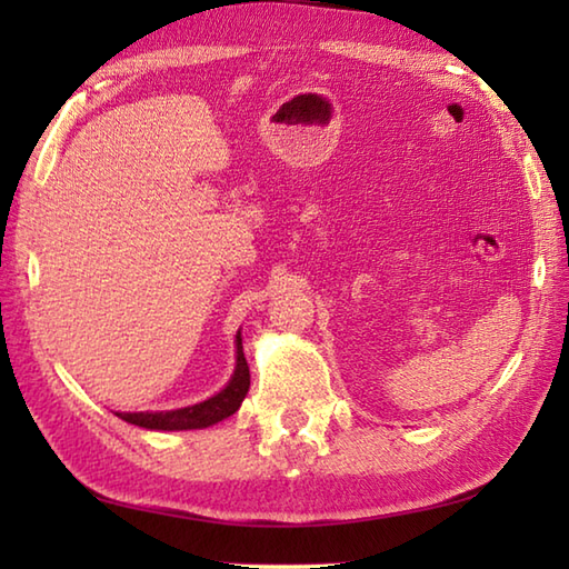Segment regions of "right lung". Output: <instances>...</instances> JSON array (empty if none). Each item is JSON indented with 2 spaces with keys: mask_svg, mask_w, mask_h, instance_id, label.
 Instances as JSON below:
<instances>
[{
  "mask_svg": "<svg viewBox=\"0 0 569 569\" xmlns=\"http://www.w3.org/2000/svg\"><path fill=\"white\" fill-rule=\"evenodd\" d=\"M249 365L244 359V349H241V337L237 335V369L234 377L224 389L190 408H178V410H166V413H117L122 420L131 422V426L149 428V430H196V428H208L237 413V408L244 401L249 391Z\"/></svg>",
  "mask_w": 569,
  "mask_h": 569,
  "instance_id": "right-lung-1",
  "label": "right lung"
}]
</instances>
